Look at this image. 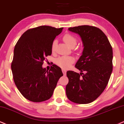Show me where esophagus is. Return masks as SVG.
I'll return each mask as SVG.
<instances>
[{
	"label": "esophagus",
	"mask_w": 124,
	"mask_h": 124,
	"mask_svg": "<svg viewBox=\"0 0 124 124\" xmlns=\"http://www.w3.org/2000/svg\"><path fill=\"white\" fill-rule=\"evenodd\" d=\"M62 73H63L64 75H66V72H67L66 70H64V69H62Z\"/></svg>",
	"instance_id": "34e87169"
}]
</instances>
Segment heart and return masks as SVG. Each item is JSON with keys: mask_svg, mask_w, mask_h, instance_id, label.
Listing matches in <instances>:
<instances>
[{"mask_svg": "<svg viewBox=\"0 0 124 124\" xmlns=\"http://www.w3.org/2000/svg\"><path fill=\"white\" fill-rule=\"evenodd\" d=\"M62 39L64 41L65 43L67 45L69 46L70 47H74L76 45L77 43V39L75 37L73 36L70 33H67L64 35L62 37ZM57 41L56 40H54L52 44L51 49L52 50L53 52L56 48ZM74 58L71 57V56H62L60 57L56 60V63L57 65L60 67L61 68H64V69H67L69 68L72 64L74 62Z\"/></svg>", "mask_w": 124, "mask_h": 124, "instance_id": "1", "label": "heart"}]
</instances>
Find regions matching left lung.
<instances>
[{
  "instance_id": "1",
  "label": "left lung",
  "mask_w": 124,
  "mask_h": 124,
  "mask_svg": "<svg viewBox=\"0 0 124 124\" xmlns=\"http://www.w3.org/2000/svg\"><path fill=\"white\" fill-rule=\"evenodd\" d=\"M68 30L80 36L84 48L75 65L81 72H67L66 95L74 103L87 104L95 100L109 82L113 71L112 47L105 33L96 27L82 25Z\"/></svg>"
}]
</instances>
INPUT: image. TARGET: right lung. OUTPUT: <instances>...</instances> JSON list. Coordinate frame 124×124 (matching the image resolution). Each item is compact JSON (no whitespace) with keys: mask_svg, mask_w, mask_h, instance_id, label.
I'll use <instances>...</instances> for the list:
<instances>
[{"mask_svg":"<svg viewBox=\"0 0 124 124\" xmlns=\"http://www.w3.org/2000/svg\"><path fill=\"white\" fill-rule=\"evenodd\" d=\"M63 27L41 26L27 30L15 46L11 71L16 87L25 98L40 102L52 96L57 82L63 75L62 69L53 64L42 67L45 58L52 54V44Z\"/></svg>","mask_w":124,"mask_h":124,"instance_id":"obj_1","label":"right lung"}]
</instances>
